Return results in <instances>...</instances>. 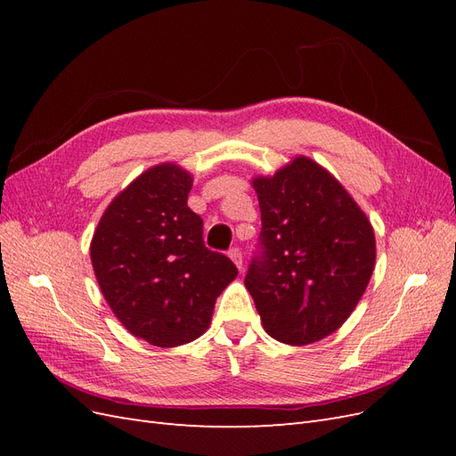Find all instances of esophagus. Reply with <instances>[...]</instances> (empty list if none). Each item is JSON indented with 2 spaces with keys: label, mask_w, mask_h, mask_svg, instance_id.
Segmentation results:
<instances>
[{
  "label": "esophagus",
  "mask_w": 456,
  "mask_h": 456,
  "mask_svg": "<svg viewBox=\"0 0 456 456\" xmlns=\"http://www.w3.org/2000/svg\"><path fill=\"white\" fill-rule=\"evenodd\" d=\"M228 256L233 260V265H236L240 270L243 268V256H241V251L238 249V247H232V249L228 251Z\"/></svg>",
  "instance_id": "obj_1"
}]
</instances>
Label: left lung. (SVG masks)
<instances>
[{
	"label": "left lung",
	"instance_id": "obj_1",
	"mask_svg": "<svg viewBox=\"0 0 456 456\" xmlns=\"http://www.w3.org/2000/svg\"><path fill=\"white\" fill-rule=\"evenodd\" d=\"M262 230L245 275L262 327L291 346L329 337L348 320L375 268V232L320 163L298 156L253 178Z\"/></svg>",
	"mask_w": 456,
	"mask_h": 456
}]
</instances>
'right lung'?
Masks as SVG:
<instances>
[{"mask_svg":"<svg viewBox=\"0 0 456 456\" xmlns=\"http://www.w3.org/2000/svg\"><path fill=\"white\" fill-rule=\"evenodd\" d=\"M191 175L161 163L108 205L91 241L101 291L131 335L173 348L201 337L216 297L236 280L233 262L203 243L188 207Z\"/></svg>","mask_w":456,"mask_h":456,"instance_id":"obj_1","label":"right lung"}]
</instances>
